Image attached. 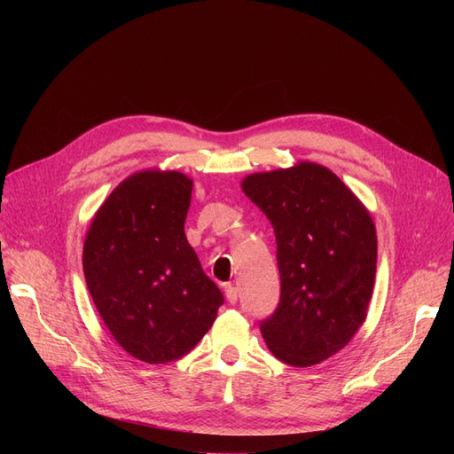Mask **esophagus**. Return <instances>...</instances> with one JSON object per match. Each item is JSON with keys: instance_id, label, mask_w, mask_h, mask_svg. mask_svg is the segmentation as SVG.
Returning <instances> with one entry per match:
<instances>
[{"instance_id": "34e87169", "label": "esophagus", "mask_w": 454, "mask_h": 454, "mask_svg": "<svg viewBox=\"0 0 454 454\" xmlns=\"http://www.w3.org/2000/svg\"><path fill=\"white\" fill-rule=\"evenodd\" d=\"M224 296L230 303H237L239 293H237V287H233V285H224Z\"/></svg>"}]
</instances>
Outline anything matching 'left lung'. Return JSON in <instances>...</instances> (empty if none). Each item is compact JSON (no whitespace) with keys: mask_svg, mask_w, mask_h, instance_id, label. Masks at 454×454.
Returning <instances> with one entry per match:
<instances>
[{"mask_svg":"<svg viewBox=\"0 0 454 454\" xmlns=\"http://www.w3.org/2000/svg\"><path fill=\"white\" fill-rule=\"evenodd\" d=\"M241 189L267 215L278 245L281 296L261 335L279 361L318 364L366 320L377 269L372 215L315 161L248 175Z\"/></svg>","mask_w":454,"mask_h":454,"instance_id":"obj_1","label":"left lung"}]
</instances>
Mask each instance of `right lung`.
I'll use <instances>...</instances> for the list:
<instances>
[{
  "mask_svg": "<svg viewBox=\"0 0 454 454\" xmlns=\"http://www.w3.org/2000/svg\"><path fill=\"white\" fill-rule=\"evenodd\" d=\"M191 191L178 171L134 173L95 211L84 239L95 307L115 342L149 364L193 349L224 301L184 233Z\"/></svg>",
  "mask_w": 454,
  "mask_h": 454,
  "instance_id": "1",
  "label": "right lung"
}]
</instances>
